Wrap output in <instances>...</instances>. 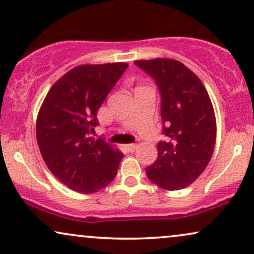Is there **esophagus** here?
Returning a JSON list of instances; mask_svg holds the SVG:
<instances>
[{
  "instance_id": "34e87169",
  "label": "esophagus",
  "mask_w": 254,
  "mask_h": 254,
  "mask_svg": "<svg viewBox=\"0 0 254 254\" xmlns=\"http://www.w3.org/2000/svg\"><path fill=\"white\" fill-rule=\"evenodd\" d=\"M125 147H127V150L129 152H134L137 148V145L136 144H127V145H125Z\"/></svg>"
}]
</instances>
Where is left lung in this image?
Here are the masks:
<instances>
[{
  "instance_id": "left-lung-1",
  "label": "left lung",
  "mask_w": 254,
  "mask_h": 254,
  "mask_svg": "<svg viewBox=\"0 0 254 254\" xmlns=\"http://www.w3.org/2000/svg\"><path fill=\"white\" fill-rule=\"evenodd\" d=\"M150 74L161 95V118L166 141H159L158 158L146 175L165 190L188 187L203 173L214 153L216 117L202 81L174 59L136 60Z\"/></svg>"
}]
</instances>
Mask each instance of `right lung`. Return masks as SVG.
Instances as JSON below:
<instances>
[{
  "mask_svg": "<svg viewBox=\"0 0 254 254\" xmlns=\"http://www.w3.org/2000/svg\"><path fill=\"white\" fill-rule=\"evenodd\" d=\"M127 63L76 66L51 87L36 123L40 154L54 177L81 194H94L116 177L124 154L90 136L97 111Z\"/></svg>",
  "mask_w": 254,
  "mask_h": 254,
  "instance_id": "obj_1",
  "label": "right lung"
}]
</instances>
